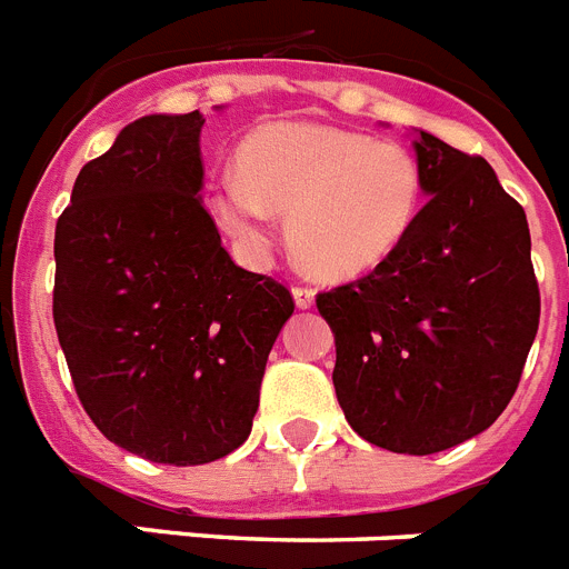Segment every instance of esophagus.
I'll return each mask as SVG.
<instances>
[{
  "label": "esophagus",
  "mask_w": 569,
  "mask_h": 569,
  "mask_svg": "<svg viewBox=\"0 0 569 569\" xmlns=\"http://www.w3.org/2000/svg\"><path fill=\"white\" fill-rule=\"evenodd\" d=\"M291 295H295V303H298V309H309V306H315L312 286H295V289H291Z\"/></svg>",
  "instance_id": "esophagus-1"
}]
</instances>
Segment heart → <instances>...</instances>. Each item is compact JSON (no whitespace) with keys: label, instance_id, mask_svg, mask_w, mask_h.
I'll list each match as a JSON object with an SVG mask.
<instances>
[{"label":"heart","instance_id":"obj_1","mask_svg":"<svg viewBox=\"0 0 569 569\" xmlns=\"http://www.w3.org/2000/svg\"><path fill=\"white\" fill-rule=\"evenodd\" d=\"M423 168L401 142L320 122H266L237 148V180L214 191L229 234L263 243L289 214L291 254L309 274L355 280L383 266L423 206Z\"/></svg>","mask_w":569,"mask_h":569}]
</instances>
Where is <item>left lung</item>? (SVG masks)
<instances>
[{"mask_svg": "<svg viewBox=\"0 0 569 569\" xmlns=\"http://www.w3.org/2000/svg\"><path fill=\"white\" fill-rule=\"evenodd\" d=\"M421 214L387 263L318 295L335 392L375 447L432 456L507 409L538 332L527 214L490 162L421 131Z\"/></svg>", "mask_w": 569, "mask_h": 569, "instance_id": "left-lung-1", "label": "left lung"}]
</instances>
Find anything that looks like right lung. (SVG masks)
Here are the masks:
<instances>
[{
	"instance_id": "obj_1",
	"label": "right lung",
	"mask_w": 569,
	"mask_h": 569,
	"mask_svg": "<svg viewBox=\"0 0 569 569\" xmlns=\"http://www.w3.org/2000/svg\"><path fill=\"white\" fill-rule=\"evenodd\" d=\"M200 111L126 126L57 220L53 326L97 429L197 467L249 438L291 291L246 271L200 200Z\"/></svg>"
}]
</instances>
